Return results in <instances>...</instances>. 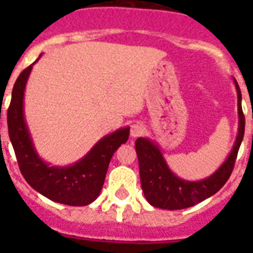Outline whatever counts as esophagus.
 Masks as SVG:
<instances>
[{
	"label": "esophagus",
	"mask_w": 253,
	"mask_h": 253,
	"mask_svg": "<svg viewBox=\"0 0 253 253\" xmlns=\"http://www.w3.org/2000/svg\"><path fill=\"white\" fill-rule=\"evenodd\" d=\"M144 126H143L142 123H134L132 126H131L130 128V135L132 136V138H138V136H142L143 134H144Z\"/></svg>",
	"instance_id": "1"
}]
</instances>
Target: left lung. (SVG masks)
Returning <instances> with one entry per match:
<instances>
[{"mask_svg":"<svg viewBox=\"0 0 253 253\" xmlns=\"http://www.w3.org/2000/svg\"><path fill=\"white\" fill-rule=\"evenodd\" d=\"M235 81V80H234ZM238 91V114L239 128L235 144L226 162L211 176L201 181H186L177 177L168 168V164L163 158L162 151L150 139L138 138L135 142L136 155L139 160V173L144 197L152 206L167 210H180L200 204L204 200L215 194L232 173L235 166L238 151L244 136V119L242 110V93L235 81Z\"/></svg>","mask_w":253,"mask_h":253,"instance_id":"8db88e82","label":"left lung"}]
</instances>
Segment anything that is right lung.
I'll return each mask as SVG.
<instances>
[{
	"mask_svg": "<svg viewBox=\"0 0 253 253\" xmlns=\"http://www.w3.org/2000/svg\"><path fill=\"white\" fill-rule=\"evenodd\" d=\"M31 69L33 64L18 76L7 109L10 142L13 144L22 176L31 188L48 200L69 206L91 204L101 193L113 155L127 142L130 128H119L113 134L103 136L86 156L73 166H48L38 156L34 148L23 114V95Z\"/></svg>",
	"mask_w": 253,
	"mask_h": 253,
	"instance_id": "add662e5",
	"label": "right lung"
}]
</instances>
